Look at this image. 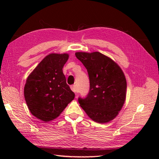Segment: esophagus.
Listing matches in <instances>:
<instances>
[{
    "label": "esophagus",
    "instance_id": "obj_1",
    "mask_svg": "<svg viewBox=\"0 0 159 159\" xmlns=\"http://www.w3.org/2000/svg\"><path fill=\"white\" fill-rule=\"evenodd\" d=\"M70 88H71V89H72V91L73 92L76 93V89L75 85H71L70 86Z\"/></svg>",
    "mask_w": 159,
    "mask_h": 159
}]
</instances>
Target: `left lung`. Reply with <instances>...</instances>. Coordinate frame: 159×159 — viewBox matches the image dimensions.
<instances>
[{"label":"left lung","instance_id":"1","mask_svg":"<svg viewBox=\"0 0 159 159\" xmlns=\"http://www.w3.org/2000/svg\"><path fill=\"white\" fill-rule=\"evenodd\" d=\"M87 70L89 90L79 102L91 119L106 123L117 116L126 99V80L124 74L112 59L99 52H76Z\"/></svg>","mask_w":159,"mask_h":159}]
</instances>
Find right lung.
Returning a JSON list of instances; mask_svg holds the SVG:
<instances>
[{
  "mask_svg": "<svg viewBox=\"0 0 159 159\" xmlns=\"http://www.w3.org/2000/svg\"><path fill=\"white\" fill-rule=\"evenodd\" d=\"M68 57L67 54H50L26 80V104L33 116L43 121L58 117L75 96L62 70Z\"/></svg>",
  "mask_w": 159,
  "mask_h": 159,
  "instance_id": "right-lung-1",
  "label": "right lung"
}]
</instances>
